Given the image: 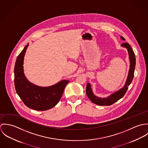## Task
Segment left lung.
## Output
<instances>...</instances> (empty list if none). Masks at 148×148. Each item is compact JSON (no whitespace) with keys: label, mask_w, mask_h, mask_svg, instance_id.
Returning a JSON list of instances; mask_svg holds the SVG:
<instances>
[{"label":"left lung","mask_w":148,"mask_h":148,"mask_svg":"<svg viewBox=\"0 0 148 148\" xmlns=\"http://www.w3.org/2000/svg\"><path fill=\"white\" fill-rule=\"evenodd\" d=\"M120 38L123 40H125V39L123 36H121ZM121 46L127 48L128 55H129V61H130V68L128 72L127 77L125 85L123 88H121L117 91L114 92L113 93L111 94L107 97L103 98V97H100L95 95V94L92 91L91 85L89 83H87L86 87V95L90 99V100L92 103H95V104H97L99 106H110L113 103H116L125 95L127 89H128V86L131 84L133 80V79L134 77L135 65H136V58H135L134 53L132 47L128 43L124 42L121 45Z\"/></svg>","instance_id":"1"}]
</instances>
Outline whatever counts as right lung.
Listing matches in <instances>:
<instances>
[{
    "instance_id": "right-lung-1",
    "label": "right lung",
    "mask_w": 148,
    "mask_h": 148,
    "mask_svg": "<svg viewBox=\"0 0 148 148\" xmlns=\"http://www.w3.org/2000/svg\"><path fill=\"white\" fill-rule=\"evenodd\" d=\"M27 44L18 55L14 68V83L17 94L24 104L36 110H46L56 106L60 100L69 80H63L55 84L42 87L29 82L23 69L24 57Z\"/></svg>"
}]
</instances>
